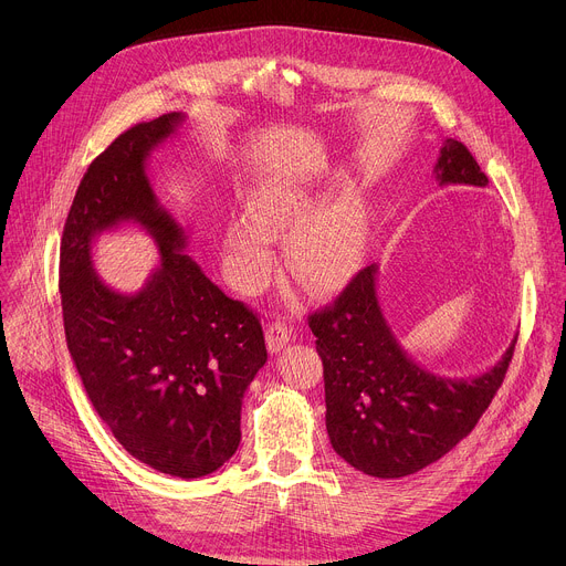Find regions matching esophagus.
<instances>
[{
  "label": "esophagus",
  "instance_id": "1",
  "mask_svg": "<svg viewBox=\"0 0 566 566\" xmlns=\"http://www.w3.org/2000/svg\"><path fill=\"white\" fill-rule=\"evenodd\" d=\"M291 338H293V334L284 325V322H271L269 329H266V347H269L271 354L282 352L291 343Z\"/></svg>",
  "mask_w": 566,
  "mask_h": 566
}]
</instances>
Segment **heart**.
<instances>
[{
	"instance_id": "heart-1",
	"label": "heart",
	"mask_w": 566,
	"mask_h": 566,
	"mask_svg": "<svg viewBox=\"0 0 566 566\" xmlns=\"http://www.w3.org/2000/svg\"><path fill=\"white\" fill-rule=\"evenodd\" d=\"M374 228L367 195L338 186L317 203V188L295 175H273L249 197V212L223 230V269L239 293L260 291L273 275V239L284 237L286 271L313 293L343 289L363 266Z\"/></svg>"
}]
</instances>
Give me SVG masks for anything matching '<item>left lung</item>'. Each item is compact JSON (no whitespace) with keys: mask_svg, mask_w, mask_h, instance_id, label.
Returning <instances> with one entry per match:
<instances>
[{"mask_svg":"<svg viewBox=\"0 0 566 566\" xmlns=\"http://www.w3.org/2000/svg\"><path fill=\"white\" fill-rule=\"evenodd\" d=\"M443 186L486 188L472 154L446 138L434 166ZM325 365L327 432L356 470L398 479L450 452L486 412L517 336L502 358L474 376H443L417 363L391 332L378 300V266L360 271L334 306L308 317Z\"/></svg>","mask_w":566,"mask_h":566,"instance_id":"left-lung-1","label":"left lung"}]
</instances>
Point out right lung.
<instances>
[{"mask_svg": "<svg viewBox=\"0 0 566 566\" xmlns=\"http://www.w3.org/2000/svg\"><path fill=\"white\" fill-rule=\"evenodd\" d=\"M172 112L120 134L85 172L60 249L66 347L98 417L138 461L197 479L221 468L241 439V400L266 363L260 319L186 255L184 226L154 195L147 160L177 136ZM138 224L159 264L134 294L93 266L101 233Z\"/></svg>", "mask_w": 566, "mask_h": 566, "instance_id": "1", "label": "right lung"}]
</instances>
